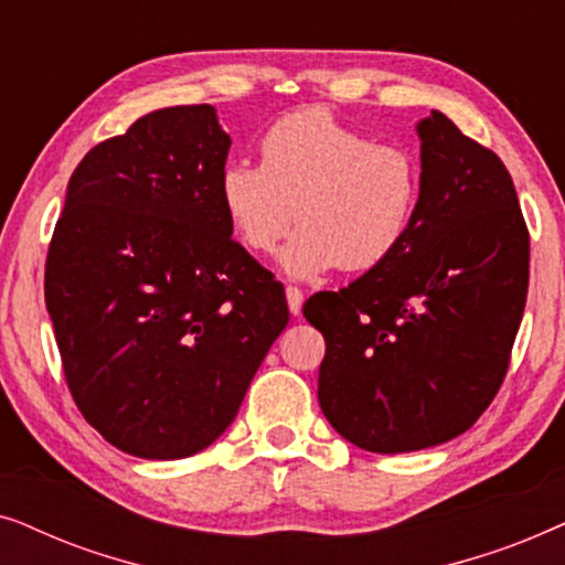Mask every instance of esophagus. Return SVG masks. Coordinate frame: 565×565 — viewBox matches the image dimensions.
<instances>
[{
  "mask_svg": "<svg viewBox=\"0 0 565 565\" xmlns=\"http://www.w3.org/2000/svg\"><path fill=\"white\" fill-rule=\"evenodd\" d=\"M285 298H288L290 313L300 316V308H303V292H300L298 288H292V285H288V288H285Z\"/></svg>",
  "mask_w": 565,
  "mask_h": 565,
  "instance_id": "34e87169",
  "label": "esophagus"
}]
</instances>
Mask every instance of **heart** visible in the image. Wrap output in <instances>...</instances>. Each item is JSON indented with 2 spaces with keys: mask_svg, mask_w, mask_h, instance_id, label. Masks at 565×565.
Here are the masks:
<instances>
[{
  "mask_svg": "<svg viewBox=\"0 0 565 565\" xmlns=\"http://www.w3.org/2000/svg\"><path fill=\"white\" fill-rule=\"evenodd\" d=\"M259 153L262 164L221 169V207L242 244L259 254L300 223L277 259L292 280L339 265L373 269L406 244L422 200V167L406 146L375 143L311 107L267 128Z\"/></svg>",
  "mask_w": 565,
  "mask_h": 565,
  "instance_id": "b5f03b06",
  "label": "heart"
}]
</instances>
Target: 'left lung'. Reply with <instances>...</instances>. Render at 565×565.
<instances>
[{"label":"left lung","mask_w":565,"mask_h":565,"mask_svg":"<svg viewBox=\"0 0 565 565\" xmlns=\"http://www.w3.org/2000/svg\"><path fill=\"white\" fill-rule=\"evenodd\" d=\"M422 200L406 244L303 316L327 339L319 404L367 452H414L497 396L530 280V234L497 153L431 110L416 122Z\"/></svg>","instance_id":"1"}]
</instances>
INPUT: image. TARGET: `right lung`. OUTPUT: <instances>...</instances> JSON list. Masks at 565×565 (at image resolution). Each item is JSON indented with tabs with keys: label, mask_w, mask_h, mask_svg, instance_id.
<instances>
[{
	"label": "right lung",
	"mask_w": 565,
	"mask_h": 565,
	"mask_svg": "<svg viewBox=\"0 0 565 565\" xmlns=\"http://www.w3.org/2000/svg\"><path fill=\"white\" fill-rule=\"evenodd\" d=\"M215 107H161L74 169L45 308L92 427L146 460L190 458L236 419L288 327L282 285L231 234Z\"/></svg>",
	"instance_id": "right-lung-1"
}]
</instances>
